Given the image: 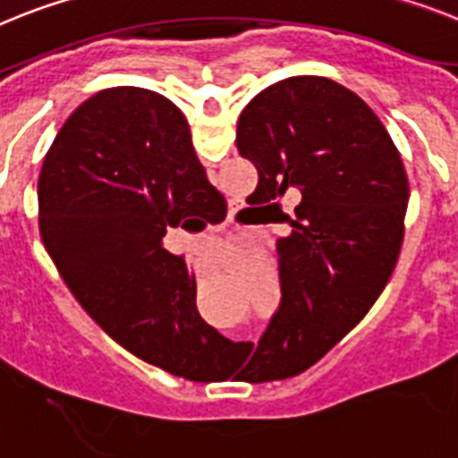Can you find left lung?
Wrapping results in <instances>:
<instances>
[{
  "mask_svg": "<svg viewBox=\"0 0 458 458\" xmlns=\"http://www.w3.org/2000/svg\"><path fill=\"white\" fill-rule=\"evenodd\" d=\"M236 146L259 174L248 203L289 226L276 243L283 299L252 357L255 380H284L318 363L385 289L403 245L408 175L380 117L322 76L261 89L238 117ZM294 189L301 203L284 214L276 199Z\"/></svg>",
  "mask_w": 458,
  "mask_h": 458,
  "instance_id": "obj_1",
  "label": "left lung"
}]
</instances>
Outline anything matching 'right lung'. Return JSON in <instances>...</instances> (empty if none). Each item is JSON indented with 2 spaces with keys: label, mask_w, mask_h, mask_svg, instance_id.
Returning a JSON list of instances; mask_svg holds the SVG:
<instances>
[{
  "label": "right lung",
  "mask_w": 458,
  "mask_h": 458,
  "mask_svg": "<svg viewBox=\"0 0 458 458\" xmlns=\"http://www.w3.org/2000/svg\"><path fill=\"white\" fill-rule=\"evenodd\" d=\"M213 190L181 108L143 88L81 104L38 175V232L78 303L124 350L187 380L233 343L201 319L194 276L164 236L208 225Z\"/></svg>",
  "instance_id": "right-lung-1"
}]
</instances>
